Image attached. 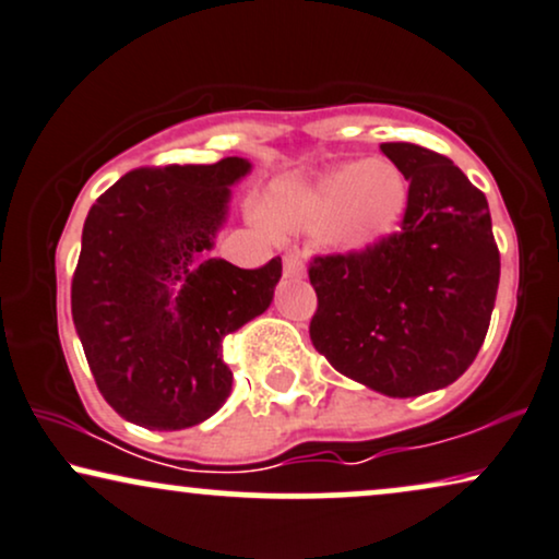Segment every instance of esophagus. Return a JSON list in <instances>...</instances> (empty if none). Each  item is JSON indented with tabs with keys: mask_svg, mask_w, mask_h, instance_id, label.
<instances>
[{
	"mask_svg": "<svg viewBox=\"0 0 559 559\" xmlns=\"http://www.w3.org/2000/svg\"><path fill=\"white\" fill-rule=\"evenodd\" d=\"M284 275L288 278H301L304 275V260L299 252H286L284 255Z\"/></svg>",
	"mask_w": 559,
	"mask_h": 559,
	"instance_id": "34e87169",
	"label": "esophagus"
}]
</instances>
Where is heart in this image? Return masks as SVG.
Wrapping results in <instances>:
<instances>
[{
	"instance_id": "b5f03b06",
	"label": "heart",
	"mask_w": 559,
	"mask_h": 559,
	"mask_svg": "<svg viewBox=\"0 0 559 559\" xmlns=\"http://www.w3.org/2000/svg\"><path fill=\"white\" fill-rule=\"evenodd\" d=\"M405 209V175L386 159H364L281 182L265 195L260 216L275 229L314 227L324 250L358 258L394 235Z\"/></svg>"
}]
</instances>
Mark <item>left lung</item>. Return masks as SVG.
<instances>
[{
  "label": "left lung",
  "instance_id": "left-lung-1",
  "mask_svg": "<svg viewBox=\"0 0 559 559\" xmlns=\"http://www.w3.org/2000/svg\"><path fill=\"white\" fill-rule=\"evenodd\" d=\"M409 180L400 235L358 258H314L312 345L386 397L454 384L475 361L496 307L500 255L487 198L454 162L381 144Z\"/></svg>",
  "mask_w": 559,
  "mask_h": 559
}]
</instances>
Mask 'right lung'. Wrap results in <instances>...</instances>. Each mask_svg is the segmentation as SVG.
<instances>
[{"mask_svg": "<svg viewBox=\"0 0 559 559\" xmlns=\"http://www.w3.org/2000/svg\"><path fill=\"white\" fill-rule=\"evenodd\" d=\"M250 169L242 157L133 169L84 218L74 328L97 390L129 423L182 430L229 397L224 337L271 307L281 278V258L258 271L211 258Z\"/></svg>", "mask_w": 559, "mask_h": 559, "instance_id": "add662e5", "label": "right lung"}]
</instances>
